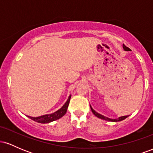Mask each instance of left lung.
Masks as SVG:
<instances>
[{"mask_svg": "<svg viewBox=\"0 0 153 153\" xmlns=\"http://www.w3.org/2000/svg\"><path fill=\"white\" fill-rule=\"evenodd\" d=\"M123 48H124V50L125 51H129V50H130V49H129V47H126L124 45H123ZM90 106H91V105H90ZM91 111H92L93 114H94L96 116V117H97L98 118H99V119H103V120L108 121V122H120V121L124 120V119H125L126 118H127V117H128V116H123V117H119L118 119H110V118H108V117H104V116L100 114H99V113H97L96 111L93 109V108L91 106Z\"/></svg>", "mask_w": 153, "mask_h": 153, "instance_id": "obj_1", "label": "left lung"}]
</instances>
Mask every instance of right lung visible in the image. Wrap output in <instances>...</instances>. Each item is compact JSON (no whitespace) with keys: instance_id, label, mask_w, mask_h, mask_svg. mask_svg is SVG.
Masks as SVG:
<instances>
[{"instance_id":"obj_1","label":"right lung","mask_w":153,"mask_h":153,"mask_svg":"<svg viewBox=\"0 0 153 153\" xmlns=\"http://www.w3.org/2000/svg\"><path fill=\"white\" fill-rule=\"evenodd\" d=\"M71 95H70L69 97H68V100L63 106L59 108V110H57V111L54 112V113L50 114H45L43 116H40L38 117H32L27 116L29 118H30L32 120H34V122H36L38 123H42V124H46V123H50L51 122H53V121L57 120V119H60L61 117H62L63 116L66 114L67 109H68V105H69L70 101H71Z\"/></svg>"}]
</instances>
